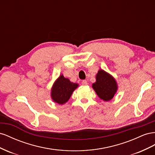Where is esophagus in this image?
I'll list each match as a JSON object with an SVG mask.
<instances>
[{
    "label": "esophagus",
    "mask_w": 155,
    "mask_h": 155,
    "mask_svg": "<svg viewBox=\"0 0 155 155\" xmlns=\"http://www.w3.org/2000/svg\"><path fill=\"white\" fill-rule=\"evenodd\" d=\"M82 85H84V86L87 85V81H86V80H84V81H82Z\"/></svg>",
    "instance_id": "34e87169"
}]
</instances>
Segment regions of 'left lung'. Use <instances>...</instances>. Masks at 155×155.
<instances>
[{"label":"left lung","instance_id":"8db88e82","mask_svg":"<svg viewBox=\"0 0 155 155\" xmlns=\"http://www.w3.org/2000/svg\"><path fill=\"white\" fill-rule=\"evenodd\" d=\"M99 98L105 101L111 100L117 91L115 79L103 70H99L96 75V82L92 85Z\"/></svg>","mask_w":155,"mask_h":155}]
</instances>
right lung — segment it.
<instances>
[{
	"instance_id": "1",
	"label": "right lung",
	"mask_w": 155,
	"mask_h": 155,
	"mask_svg": "<svg viewBox=\"0 0 155 155\" xmlns=\"http://www.w3.org/2000/svg\"><path fill=\"white\" fill-rule=\"evenodd\" d=\"M77 84L71 82L68 78L61 75L54 82L51 90V97L54 102L64 104L69 99L73 91L77 87Z\"/></svg>"
}]
</instances>
